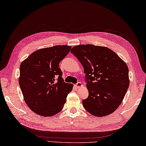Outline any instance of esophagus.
<instances>
[{"label":"esophagus","mask_w":146,"mask_h":146,"mask_svg":"<svg viewBox=\"0 0 146 146\" xmlns=\"http://www.w3.org/2000/svg\"><path fill=\"white\" fill-rule=\"evenodd\" d=\"M75 86H76V87H77V88H79L80 87H81V86H82V83H81V82H77V83H76V84H75Z\"/></svg>","instance_id":"esophagus-1"}]
</instances>
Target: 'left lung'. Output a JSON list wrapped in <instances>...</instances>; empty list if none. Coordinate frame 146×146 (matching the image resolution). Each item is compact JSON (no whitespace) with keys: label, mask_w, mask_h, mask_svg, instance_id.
<instances>
[{"label":"left lung","mask_w":146,"mask_h":146,"mask_svg":"<svg viewBox=\"0 0 146 146\" xmlns=\"http://www.w3.org/2000/svg\"><path fill=\"white\" fill-rule=\"evenodd\" d=\"M70 52L84 68L88 97L86 110L96 117L112 113L120 106L129 86L127 64L111 50L93 44L74 46Z\"/></svg>","instance_id":"1"}]
</instances>
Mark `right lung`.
I'll return each instance as SVG.
<instances>
[{
  "label": "right lung",
  "mask_w": 146,
  "mask_h": 146,
  "mask_svg": "<svg viewBox=\"0 0 146 146\" xmlns=\"http://www.w3.org/2000/svg\"><path fill=\"white\" fill-rule=\"evenodd\" d=\"M70 49V46L56 45L38 50L21 64L20 88L35 113L51 117L63 108L73 85L64 82L59 63Z\"/></svg>",
  "instance_id": "add662e5"
}]
</instances>
